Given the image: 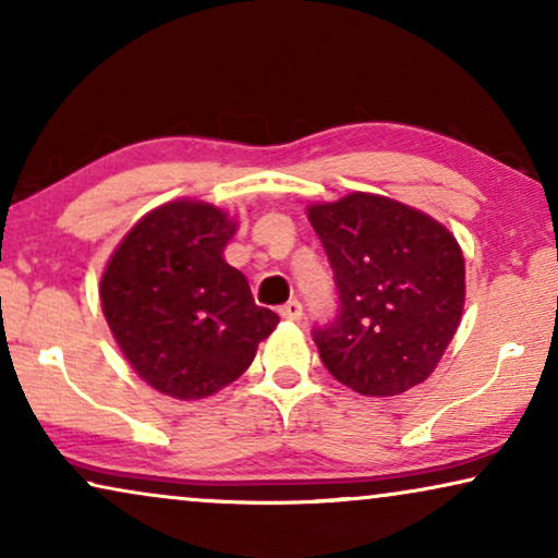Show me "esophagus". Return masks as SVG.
<instances>
[{
	"label": "esophagus",
	"mask_w": 558,
	"mask_h": 558,
	"mask_svg": "<svg viewBox=\"0 0 558 558\" xmlns=\"http://www.w3.org/2000/svg\"><path fill=\"white\" fill-rule=\"evenodd\" d=\"M279 312H281V317H284V319H292V323H296V319H302V302L300 300H289Z\"/></svg>",
	"instance_id": "obj_1"
}]
</instances>
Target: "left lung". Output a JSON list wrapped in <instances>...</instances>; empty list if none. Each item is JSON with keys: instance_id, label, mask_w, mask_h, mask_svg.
<instances>
[{"instance_id": "8db88e82", "label": "left lung", "mask_w": 558, "mask_h": 558, "mask_svg": "<svg viewBox=\"0 0 558 558\" xmlns=\"http://www.w3.org/2000/svg\"><path fill=\"white\" fill-rule=\"evenodd\" d=\"M338 287V317L312 338L325 368L363 396L429 378L464 307V258L445 226L391 197L310 205Z\"/></svg>"}]
</instances>
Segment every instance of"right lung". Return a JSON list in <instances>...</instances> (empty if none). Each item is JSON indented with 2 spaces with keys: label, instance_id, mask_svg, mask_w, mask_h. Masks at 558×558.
Masks as SVG:
<instances>
[{
  "label": "right lung",
  "instance_id": "obj_1",
  "mask_svg": "<svg viewBox=\"0 0 558 558\" xmlns=\"http://www.w3.org/2000/svg\"><path fill=\"white\" fill-rule=\"evenodd\" d=\"M233 233L228 213L185 197L147 213L106 264V323L136 376L172 399L233 384L279 323L226 264Z\"/></svg>",
  "mask_w": 558,
  "mask_h": 558
}]
</instances>
